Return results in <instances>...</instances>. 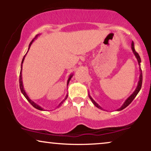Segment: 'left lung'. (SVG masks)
<instances>
[{
    "mask_svg": "<svg viewBox=\"0 0 151 151\" xmlns=\"http://www.w3.org/2000/svg\"><path fill=\"white\" fill-rule=\"evenodd\" d=\"M131 49H132V51L133 54H134V55L136 56V58L137 59V60H138V65H139V70H140V76H139V80H138V85H137L136 86V89H135V91H133L132 94L131 95V96H129V98H127V99L125 101H124V103L123 104V105L121 106L120 107L119 109H117V111H121L123 110L124 109H125L126 107H127L128 106H129L130 104L131 103V102L133 101V100L134 99L135 97L136 96V95L138 94V92L140 91V90H141V86H142V81H143V75H142V71H141V58H140L139 55H138V53L136 52V50H135V48H134V43H133V42L132 41V43H131ZM89 96L90 98V99H91V101H92V103L94 104V106H96V107L99 109H103L101 108V106H100L97 103H96V101H94V100L93 99L92 97H91V96L89 94Z\"/></svg>",
    "mask_w": 151,
    "mask_h": 151,
    "instance_id": "1",
    "label": "left lung"
}]
</instances>
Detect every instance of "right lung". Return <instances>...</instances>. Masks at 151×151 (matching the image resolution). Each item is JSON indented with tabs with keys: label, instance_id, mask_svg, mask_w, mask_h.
I'll list each match as a JSON object with an SVG mask.
<instances>
[{
	"label": "right lung",
	"instance_id": "obj_1",
	"mask_svg": "<svg viewBox=\"0 0 151 151\" xmlns=\"http://www.w3.org/2000/svg\"><path fill=\"white\" fill-rule=\"evenodd\" d=\"M37 36H38V35H36V36H35V37L34 39L32 40L31 41V42H30V45H29V47H28V50H27V52L29 51V49H30V47L31 45H32V42H34V41H35V39H37ZM27 53H26L25 55V56L23 57V59H22V63H21V69H20V79H19V83H20V91H21V92H22V94L24 95V96H25V97L26 98V99H27V101H28L29 102H30V104L32 105V106L35 107V109H38V110H40V111H44V109H43V108H42V107H41L40 106H39V105H38V104H36L35 102H34L33 101H32V100H31L29 98V96H27V93H26V92H25V89H24V87H23V84H22V63H23V62H24V60H25V58L26 55H27ZM72 76H73V74H70V77H69V78H68V80H67V86H68V84H69V82H70V79H72ZM67 96H68V95L67 94V95H66L65 98L63 100H62V101H61V103H60V104L58 105V107H60V106L62 105V104H63L64 102H65V100L67 99Z\"/></svg>",
	"mask_w": 151,
	"mask_h": 151
}]
</instances>
